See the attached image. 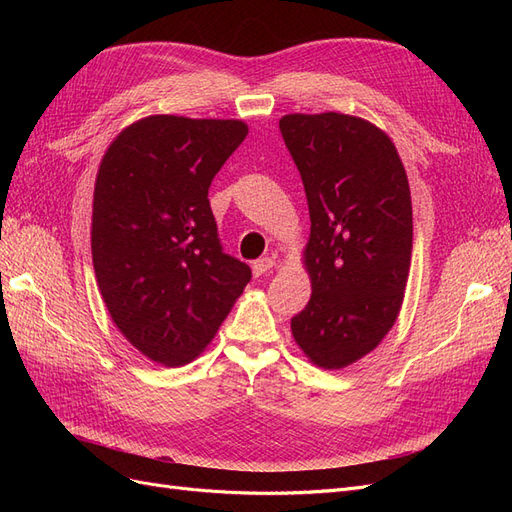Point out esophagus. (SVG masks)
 Instances as JSON below:
<instances>
[{"label": "esophagus", "mask_w": 512, "mask_h": 512, "mask_svg": "<svg viewBox=\"0 0 512 512\" xmlns=\"http://www.w3.org/2000/svg\"><path fill=\"white\" fill-rule=\"evenodd\" d=\"M275 267V258H271V256H265V258H258L254 265H252V271H254V275L256 277H260V275H265L267 271H271Z\"/></svg>", "instance_id": "34e87169"}]
</instances>
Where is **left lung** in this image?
I'll list each match as a JSON object with an SVG mask.
<instances>
[{"instance_id": "8db88e82", "label": "left lung", "mask_w": 512, "mask_h": 512, "mask_svg": "<svg viewBox=\"0 0 512 512\" xmlns=\"http://www.w3.org/2000/svg\"><path fill=\"white\" fill-rule=\"evenodd\" d=\"M280 130L309 207L312 297L290 320L316 367L344 369L393 329L412 258V200L391 136L344 113H292Z\"/></svg>"}]
</instances>
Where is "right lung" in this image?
<instances>
[{"label": "right lung", "instance_id": "1", "mask_svg": "<svg viewBox=\"0 0 512 512\" xmlns=\"http://www.w3.org/2000/svg\"><path fill=\"white\" fill-rule=\"evenodd\" d=\"M241 119L149 115L104 151L91 258L115 327L153 363L194 361L252 277L222 252L209 185L247 136Z\"/></svg>", "mask_w": 512, "mask_h": 512}]
</instances>
